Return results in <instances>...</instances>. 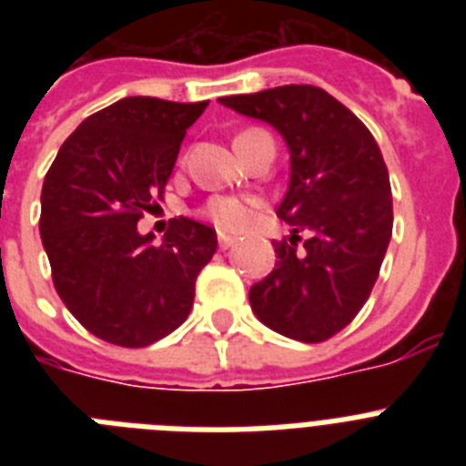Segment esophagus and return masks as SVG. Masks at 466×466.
<instances>
[{"label":"esophagus","mask_w":466,"mask_h":466,"mask_svg":"<svg viewBox=\"0 0 466 466\" xmlns=\"http://www.w3.org/2000/svg\"><path fill=\"white\" fill-rule=\"evenodd\" d=\"M233 245H236V238L224 236V233H221V236H219V249H230Z\"/></svg>","instance_id":"34e87169"}]
</instances>
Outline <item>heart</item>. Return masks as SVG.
<instances>
[{"instance_id": "b5f03b06", "label": "heart", "mask_w": 466, "mask_h": 466, "mask_svg": "<svg viewBox=\"0 0 466 466\" xmlns=\"http://www.w3.org/2000/svg\"><path fill=\"white\" fill-rule=\"evenodd\" d=\"M205 217L219 230L226 233H242L254 224L257 203L249 198L217 196L205 205Z\"/></svg>"}]
</instances>
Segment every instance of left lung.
Returning a JSON list of instances; mask_svg holds the SVG:
<instances>
[{
	"label": "left lung",
	"instance_id": "1",
	"mask_svg": "<svg viewBox=\"0 0 466 466\" xmlns=\"http://www.w3.org/2000/svg\"><path fill=\"white\" fill-rule=\"evenodd\" d=\"M219 102L273 126L289 149V188L278 217L291 236L273 242L278 261L249 289V306L287 339L322 343L361 310L392 238V188L380 149L369 127L317 86Z\"/></svg>",
	"mask_w": 466,
	"mask_h": 466
}]
</instances>
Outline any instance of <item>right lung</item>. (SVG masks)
<instances>
[{"mask_svg": "<svg viewBox=\"0 0 466 466\" xmlns=\"http://www.w3.org/2000/svg\"><path fill=\"white\" fill-rule=\"evenodd\" d=\"M208 102L123 97L86 118L41 188L39 233L57 296L93 336L121 348L166 339L191 312L217 252L200 221H170L163 242L137 221L163 198L188 127Z\"/></svg>", "mask_w": 466, "mask_h": 466, "instance_id": "add662e5", "label": "right lung"}]
</instances>
